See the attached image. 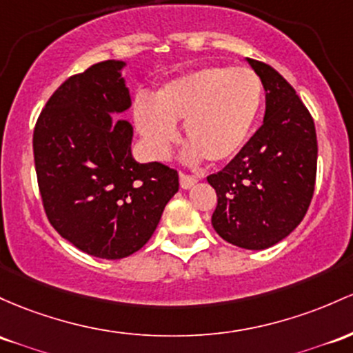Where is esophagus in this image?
<instances>
[{
  "label": "esophagus",
  "mask_w": 353,
  "mask_h": 353,
  "mask_svg": "<svg viewBox=\"0 0 353 353\" xmlns=\"http://www.w3.org/2000/svg\"><path fill=\"white\" fill-rule=\"evenodd\" d=\"M179 181H181V188L183 189H191L192 185L197 183L194 176H189V174H184V172H179Z\"/></svg>",
  "instance_id": "34e87169"
}]
</instances>
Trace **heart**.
Returning a JSON list of instances; mask_svg holds the SVG:
<instances>
[{"instance_id": "b5f03b06", "label": "heart", "mask_w": 353, "mask_h": 353, "mask_svg": "<svg viewBox=\"0 0 353 353\" xmlns=\"http://www.w3.org/2000/svg\"><path fill=\"white\" fill-rule=\"evenodd\" d=\"M261 77L248 67H204L164 83L152 100L139 99L134 122L152 157L164 159L184 122L188 156L224 162L246 145L263 105Z\"/></svg>"}]
</instances>
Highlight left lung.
Instances as JSON below:
<instances>
[{
	"instance_id": "1",
	"label": "left lung",
	"mask_w": 353,
	"mask_h": 353,
	"mask_svg": "<svg viewBox=\"0 0 353 353\" xmlns=\"http://www.w3.org/2000/svg\"><path fill=\"white\" fill-rule=\"evenodd\" d=\"M266 92L263 125L241 152L208 176L218 206L212 228L224 241L266 250L292 233L307 214L315 191V123L295 88L263 61L248 58Z\"/></svg>"
}]
</instances>
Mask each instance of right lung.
<instances>
[{"mask_svg": "<svg viewBox=\"0 0 353 353\" xmlns=\"http://www.w3.org/2000/svg\"><path fill=\"white\" fill-rule=\"evenodd\" d=\"M123 67L100 61L65 80L33 132L46 218L61 238L103 259L141 250L179 189L177 170L132 157V125L117 119L132 103Z\"/></svg>", "mask_w": 353, "mask_h": 353, "instance_id": "add662e5", "label": "right lung"}]
</instances>
